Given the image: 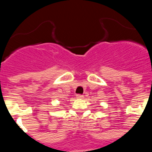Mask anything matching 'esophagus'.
<instances>
[{"instance_id":"34e87169","label":"esophagus","mask_w":152,"mask_h":152,"mask_svg":"<svg viewBox=\"0 0 152 152\" xmlns=\"http://www.w3.org/2000/svg\"><path fill=\"white\" fill-rule=\"evenodd\" d=\"M76 98H77V99H83L84 96L81 95V94H77V95H76Z\"/></svg>"}]
</instances>
